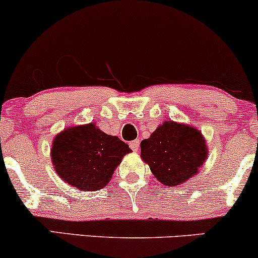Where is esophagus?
<instances>
[{
  "mask_svg": "<svg viewBox=\"0 0 258 258\" xmlns=\"http://www.w3.org/2000/svg\"><path fill=\"white\" fill-rule=\"evenodd\" d=\"M139 144H140V143H139L138 139L132 140V142L130 143V148H131L135 152H137V151H138V149H139Z\"/></svg>",
  "mask_w": 258,
  "mask_h": 258,
  "instance_id": "1",
  "label": "esophagus"
}]
</instances>
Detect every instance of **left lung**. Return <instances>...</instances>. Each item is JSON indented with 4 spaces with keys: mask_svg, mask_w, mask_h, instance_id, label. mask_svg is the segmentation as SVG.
<instances>
[{
    "mask_svg": "<svg viewBox=\"0 0 258 258\" xmlns=\"http://www.w3.org/2000/svg\"><path fill=\"white\" fill-rule=\"evenodd\" d=\"M208 156L206 139L197 127L165 120L140 143V157L161 183L175 187L200 171Z\"/></svg>",
    "mask_w": 258,
    "mask_h": 258,
    "instance_id": "obj_1",
    "label": "left lung"
}]
</instances>
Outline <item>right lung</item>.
Returning a JSON list of instances; mask_svg holds the SVG:
<instances>
[{
	"label": "right lung",
	"mask_w": 258,
	"mask_h": 258,
	"mask_svg": "<svg viewBox=\"0 0 258 258\" xmlns=\"http://www.w3.org/2000/svg\"><path fill=\"white\" fill-rule=\"evenodd\" d=\"M132 152L116 136L95 122L70 126L52 142L51 161L57 175L71 187L95 191L108 184L123 156Z\"/></svg>",
	"instance_id": "right-lung-1"
}]
</instances>
